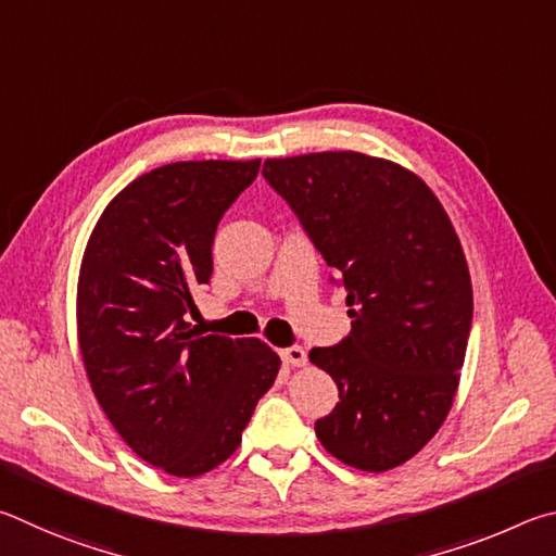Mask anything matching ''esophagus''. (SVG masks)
<instances>
[{"label":"esophagus","mask_w":556,"mask_h":556,"mask_svg":"<svg viewBox=\"0 0 556 556\" xmlns=\"http://www.w3.org/2000/svg\"><path fill=\"white\" fill-rule=\"evenodd\" d=\"M280 356H283V362L290 364V366H305L307 364V354L303 346H288L280 352Z\"/></svg>","instance_id":"esophagus-1"}]
</instances>
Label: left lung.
Segmentation results:
<instances>
[{"label": "left lung", "instance_id": "left-lung-1", "mask_svg": "<svg viewBox=\"0 0 556 556\" xmlns=\"http://www.w3.org/2000/svg\"><path fill=\"white\" fill-rule=\"evenodd\" d=\"M263 178L334 270L352 317L342 342L309 352L339 388L317 440L354 469H395L437 434L459 388L473 290L452 219L415 173L356 151L268 159Z\"/></svg>", "mask_w": 556, "mask_h": 556}]
</instances>
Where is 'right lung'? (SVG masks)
<instances>
[{
    "mask_svg": "<svg viewBox=\"0 0 556 556\" xmlns=\"http://www.w3.org/2000/svg\"><path fill=\"white\" fill-rule=\"evenodd\" d=\"M261 161H180L126 185L87 241L77 342L92 393L151 466L192 479L227 462L280 358L261 339L190 327L192 288L210 283L222 214Z\"/></svg>",
    "mask_w": 556,
    "mask_h": 556,
    "instance_id": "right-lung-1",
    "label": "right lung"
}]
</instances>
